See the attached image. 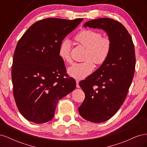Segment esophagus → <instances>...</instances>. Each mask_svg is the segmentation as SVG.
Listing matches in <instances>:
<instances>
[{
  "instance_id": "1",
  "label": "esophagus",
  "mask_w": 147,
  "mask_h": 147,
  "mask_svg": "<svg viewBox=\"0 0 147 147\" xmlns=\"http://www.w3.org/2000/svg\"><path fill=\"white\" fill-rule=\"evenodd\" d=\"M78 83H79V80H76V86H77V88H79L80 86H79V84H78Z\"/></svg>"
}]
</instances>
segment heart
I'll return each instance as SVG.
<instances>
[{"instance_id": "obj_1", "label": "heart", "mask_w": 147, "mask_h": 147, "mask_svg": "<svg viewBox=\"0 0 147 147\" xmlns=\"http://www.w3.org/2000/svg\"><path fill=\"white\" fill-rule=\"evenodd\" d=\"M102 34L90 29L83 30L75 36V39L86 48L84 55L86 61L75 63L67 69L70 77L82 80L90 75L94 69L93 62L97 65L103 64L109 57L112 48V42L107 37H102ZM71 42L65 39L61 42L58 54L61 59L66 63L72 61L70 55Z\"/></svg>"}]
</instances>
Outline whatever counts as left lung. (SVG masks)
Listing matches in <instances>:
<instances>
[{"label":"left lung","instance_id":"8db88e82","mask_svg":"<svg viewBox=\"0 0 147 147\" xmlns=\"http://www.w3.org/2000/svg\"><path fill=\"white\" fill-rule=\"evenodd\" d=\"M83 26L102 29L112 42L107 61L79 83L85 94L78 108L80 115L88 121L99 123L112 117L126 99L135 71L134 45L127 29L117 21L102 18L86 22Z\"/></svg>","mask_w":147,"mask_h":147}]
</instances>
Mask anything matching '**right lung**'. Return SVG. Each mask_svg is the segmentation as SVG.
<instances>
[{
	"label": "right lung",
	"instance_id": "right-lung-1",
	"mask_svg": "<svg viewBox=\"0 0 147 147\" xmlns=\"http://www.w3.org/2000/svg\"><path fill=\"white\" fill-rule=\"evenodd\" d=\"M82 21L40 20L18 42L11 70L13 95L20 112L29 121H50L59 100L75 89L76 82L65 75L58 51L62 41Z\"/></svg>",
	"mask_w": 147,
	"mask_h": 147
}]
</instances>
